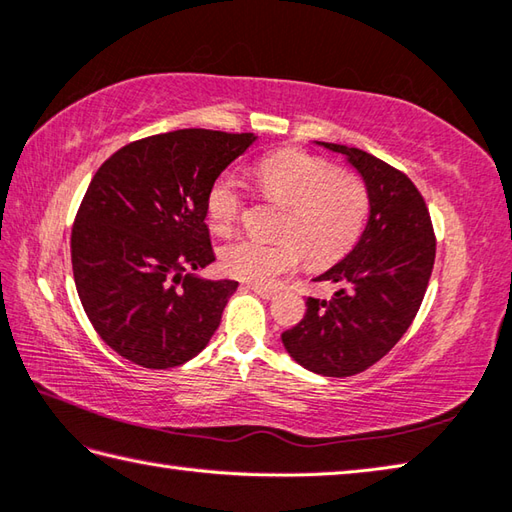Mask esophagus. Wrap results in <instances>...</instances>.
Masks as SVG:
<instances>
[{
	"label": "esophagus",
	"mask_w": 512,
	"mask_h": 512,
	"mask_svg": "<svg viewBox=\"0 0 512 512\" xmlns=\"http://www.w3.org/2000/svg\"><path fill=\"white\" fill-rule=\"evenodd\" d=\"M248 288L253 290L255 295H259L262 299H275L277 297V290L275 288H268V286H259V284H248Z\"/></svg>",
	"instance_id": "obj_1"
}]
</instances>
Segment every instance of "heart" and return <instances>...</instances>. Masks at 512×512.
Segmentation results:
<instances>
[{
    "instance_id": "heart-1",
    "label": "heart",
    "mask_w": 512,
    "mask_h": 512,
    "mask_svg": "<svg viewBox=\"0 0 512 512\" xmlns=\"http://www.w3.org/2000/svg\"><path fill=\"white\" fill-rule=\"evenodd\" d=\"M257 184L268 199L286 204L277 233L284 237H235L219 248L226 275L253 284H273L293 270L302 250L310 264H330L348 253L368 219V190L353 175H339L328 159L304 150H279L259 159ZM244 208V190L235 173H222L208 188L206 219L215 233H228Z\"/></svg>"
}]
</instances>
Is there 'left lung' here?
Masks as SVG:
<instances>
[{
    "mask_svg": "<svg viewBox=\"0 0 512 512\" xmlns=\"http://www.w3.org/2000/svg\"><path fill=\"white\" fill-rule=\"evenodd\" d=\"M346 157L368 190V222L355 248L315 282L330 299H306L302 322L282 333L299 366L350 377L379 362L413 324L435 264V233L424 197L410 179L359 148L317 142Z\"/></svg>",
    "mask_w": 512,
    "mask_h": 512,
    "instance_id": "obj_1",
    "label": "left lung"
}]
</instances>
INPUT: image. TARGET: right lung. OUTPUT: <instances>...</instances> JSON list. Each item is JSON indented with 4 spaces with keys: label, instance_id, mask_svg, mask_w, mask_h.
<instances>
[{
    "label": "right lung",
    "instance_id": "1",
    "mask_svg": "<svg viewBox=\"0 0 512 512\" xmlns=\"http://www.w3.org/2000/svg\"><path fill=\"white\" fill-rule=\"evenodd\" d=\"M253 133L184 128L119 148L77 210L70 259L97 335L128 362L175 368L202 353L233 279H202L215 262L206 195Z\"/></svg>",
    "mask_w": 512,
    "mask_h": 512
}]
</instances>
